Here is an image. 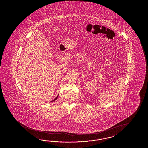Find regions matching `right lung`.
<instances>
[{"label": "right lung", "mask_w": 148, "mask_h": 148, "mask_svg": "<svg viewBox=\"0 0 148 148\" xmlns=\"http://www.w3.org/2000/svg\"><path fill=\"white\" fill-rule=\"evenodd\" d=\"M58 96H57V97H56V99H54V100H53V101H51V102H53V101H56V99H58Z\"/></svg>", "instance_id": "add662e5"}]
</instances>
